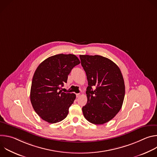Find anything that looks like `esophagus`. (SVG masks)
<instances>
[{
    "instance_id": "esophagus-1",
    "label": "esophagus",
    "mask_w": 157,
    "mask_h": 157,
    "mask_svg": "<svg viewBox=\"0 0 157 157\" xmlns=\"http://www.w3.org/2000/svg\"><path fill=\"white\" fill-rule=\"evenodd\" d=\"M81 94L80 93H79V94H76V97H77V98H79V97L81 96Z\"/></svg>"
}]
</instances>
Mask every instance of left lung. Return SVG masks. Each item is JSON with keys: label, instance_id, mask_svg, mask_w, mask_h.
Instances as JSON below:
<instances>
[{"label": "left lung", "instance_id": "1", "mask_svg": "<svg viewBox=\"0 0 157 157\" xmlns=\"http://www.w3.org/2000/svg\"><path fill=\"white\" fill-rule=\"evenodd\" d=\"M79 57L88 81L83 115L92 124H105L116 116L124 102L125 84L122 73L116 63L104 56Z\"/></svg>", "mask_w": 157, "mask_h": 157}]
</instances>
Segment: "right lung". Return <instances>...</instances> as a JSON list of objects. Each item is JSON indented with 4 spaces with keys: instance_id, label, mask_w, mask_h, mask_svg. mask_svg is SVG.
<instances>
[{
    "instance_id": "add662e5",
    "label": "right lung",
    "mask_w": 157,
    "mask_h": 157,
    "mask_svg": "<svg viewBox=\"0 0 157 157\" xmlns=\"http://www.w3.org/2000/svg\"><path fill=\"white\" fill-rule=\"evenodd\" d=\"M79 63L75 55L59 54L48 58L37 67L32 79L30 101L36 113L44 121L59 122L68 115L76 95L62 92L61 89L71 70Z\"/></svg>"
}]
</instances>
